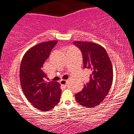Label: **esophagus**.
Returning <instances> with one entry per match:
<instances>
[{"label": "esophagus", "mask_w": 134, "mask_h": 134, "mask_svg": "<svg viewBox=\"0 0 134 134\" xmlns=\"http://www.w3.org/2000/svg\"><path fill=\"white\" fill-rule=\"evenodd\" d=\"M68 82V80H61L60 81V84H61V85H64L65 86H66L67 85V83Z\"/></svg>", "instance_id": "1"}]
</instances>
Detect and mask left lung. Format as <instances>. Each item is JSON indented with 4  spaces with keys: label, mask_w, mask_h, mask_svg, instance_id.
I'll list each match as a JSON object with an SVG mask.
<instances>
[{
    "label": "left lung",
    "mask_w": 134,
    "mask_h": 134,
    "mask_svg": "<svg viewBox=\"0 0 134 134\" xmlns=\"http://www.w3.org/2000/svg\"><path fill=\"white\" fill-rule=\"evenodd\" d=\"M81 51L84 68L91 71L89 82L75 94L79 104L87 107L98 105L108 94L113 81V68L107 52L100 45L86 41H74Z\"/></svg>",
    "instance_id": "8db88e82"
}]
</instances>
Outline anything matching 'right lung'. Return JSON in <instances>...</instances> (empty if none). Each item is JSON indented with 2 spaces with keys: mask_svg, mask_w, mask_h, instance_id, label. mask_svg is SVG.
<instances>
[{
  "mask_svg": "<svg viewBox=\"0 0 134 134\" xmlns=\"http://www.w3.org/2000/svg\"><path fill=\"white\" fill-rule=\"evenodd\" d=\"M58 41L44 42L30 48L22 58L20 67V82L22 91L35 108L43 112L53 108L59 102L60 84L47 82L42 68Z\"/></svg>",
  "mask_w": 134,
  "mask_h": 134,
  "instance_id": "obj_1",
  "label": "right lung"
}]
</instances>
